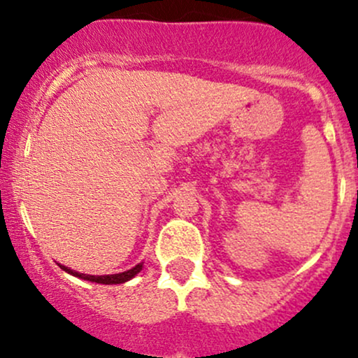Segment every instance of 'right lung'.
Returning a JSON list of instances; mask_svg holds the SVG:
<instances>
[{"mask_svg": "<svg viewBox=\"0 0 358 358\" xmlns=\"http://www.w3.org/2000/svg\"><path fill=\"white\" fill-rule=\"evenodd\" d=\"M60 268H62L64 272L71 273V275H74V277H79V279H83V280H90V282L107 284V286H112V284H124V282H128V280H131L133 277H135L136 273L143 268V262L138 263V265H135L133 268L126 270V272L112 273V275H88V273H79V272H76V270H71L69 266H64V265H60Z\"/></svg>", "mask_w": 358, "mask_h": 358, "instance_id": "right-lung-1", "label": "right lung"}]
</instances>
